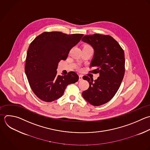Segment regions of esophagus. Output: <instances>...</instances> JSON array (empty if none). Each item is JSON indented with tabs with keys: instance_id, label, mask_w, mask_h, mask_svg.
Segmentation results:
<instances>
[{
	"instance_id": "34e87169",
	"label": "esophagus",
	"mask_w": 150,
	"mask_h": 150,
	"mask_svg": "<svg viewBox=\"0 0 150 150\" xmlns=\"http://www.w3.org/2000/svg\"><path fill=\"white\" fill-rule=\"evenodd\" d=\"M83 80V76L79 75V81H81Z\"/></svg>"
}]
</instances>
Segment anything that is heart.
Wrapping results in <instances>:
<instances>
[{
	"label": "heart",
	"mask_w": 150,
	"mask_h": 150,
	"mask_svg": "<svg viewBox=\"0 0 150 150\" xmlns=\"http://www.w3.org/2000/svg\"><path fill=\"white\" fill-rule=\"evenodd\" d=\"M85 47H90V46H85Z\"/></svg>",
	"instance_id": "1"
}]
</instances>
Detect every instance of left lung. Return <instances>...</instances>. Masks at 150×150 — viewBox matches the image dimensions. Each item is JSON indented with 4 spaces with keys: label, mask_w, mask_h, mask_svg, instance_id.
Wrapping results in <instances>:
<instances>
[{
    "label": "left lung",
    "mask_w": 150,
    "mask_h": 150,
    "mask_svg": "<svg viewBox=\"0 0 150 150\" xmlns=\"http://www.w3.org/2000/svg\"><path fill=\"white\" fill-rule=\"evenodd\" d=\"M94 50L90 71L99 73L97 79L84 76L89 83L88 88L82 93L83 98L94 106L108 102L118 91L125 73V57L123 49L111 36L100 34L86 35L81 39Z\"/></svg>",
    "instance_id": "1"
}]
</instances>
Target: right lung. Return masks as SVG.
<instances>
[{"label": "right lung", "mask_w": 150, "mask_h": 150, "mask_svg": "<svg viewBox=\"0 0 150 150\" xmlns=\"http://www.w3.org/2000/svg\"><path fill=\"white\" fill-rule=\"evenodd\" d=\"M83 36V34L44 32L30 43L25 73L32 91L40 100L52 102L58 99L69 84L79 80V76L74 71L60 76L57 75L56 70L60 61L67 59L71 49Z\"/></svg>", "instance_id": "1"}]
</instances>
